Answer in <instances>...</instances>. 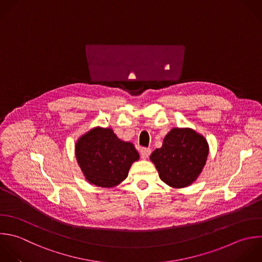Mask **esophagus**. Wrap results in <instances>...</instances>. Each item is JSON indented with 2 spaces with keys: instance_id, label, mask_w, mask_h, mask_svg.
I'll return each mask as SVG.
<instances>
[{
  "instance_id": "34e87169",
  "label": "esophagus",
  "mask_w": 262,
  "mask_h": 262,
  "mask_svg": "<svg viewBox=\"0 0 262 262\" xmlns=\"http://www.w3.org/2000/svg\"><path fill=\"white\" fill-rule=\"evenodd\" d=\"M150 152H151V149L147 148V147H143L140 149V155H141L142 159H147L149 157Z\"/></svg>"
}]
</instances>
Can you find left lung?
<instances>
[{"instance_id": "1", "label": "left lung", "mask_w": 262, "mask_h": 262, "mask_svg": "<svg viewBox=\"0 0 262 262\" xmlns=\"http://www.w3.org/2000/svg\"><path fill=\"white\" fill-rule=\"evenodd\" d=\"M209 155L207 139L191 128H172L161 148L149 159L162 181L173 188L192 184L202 173Z\"/></svg>"}]
</instances>
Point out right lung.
Returning a JSON list of instances; mask_svg holds the SVG:
<instances>
[{
  "instance_id": "right-lung-1",
  "label": "right lung",
  "mask_w": 262,
  "mask_h": 262,
  "mask_svg": "<svg viewBox=\"0 0 262 262\" xmlns=\"http://www.w3.org/2000/svg\"><path fill=\"white\" fill-rule=\"evenodd\" d=\"M75 155L85 179L99 187H114L124 181L139 154L133 143L121 140L111 127L96 126L81 135Z\"/></svg>"
}]
</instances>
